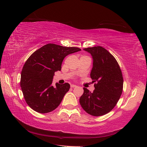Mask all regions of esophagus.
<instances>
[{
	"label": "esophagus",
	"mask_w": 147,
	"mask_h": 147,
	"mask_svg": "<svg viewBox=\"0 0 147 147\" xmlns=\"http://www.w3.org/2000/svg\"><path fill=\"white\" fill-rule=\"evenodd\" d=\"M77 86L75 85H71V88H75V87H76Z\"/></svg>",
	"instance_id": "34e87169"
}]
</instances>
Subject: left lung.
I'll use <instances>...</instances> for the list:
<instances>
[{"instance_id": "1", "label": "left lung", "mask_w": 147, "mask_h": 147, "mask_svg": "<svg viewBox=\"0 0 147 147\" xmlns=\"http://www.w3.org/2000/svg\"><path fill=\"white\" fill-rule=\"evenodd\" d=\"M91 54L93 67L90 77L95 84L93 92L83 88L80 105L87 113L100 116L112 111L122 94L123 78L117 61L100 46L83 49Z\"/></svg>"}]
</instances>
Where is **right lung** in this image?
<instances>
[{
    "instance_id": "right-lung-1",
    "label": "right lung",
    "mask_w": 147,
    "mask_h": 147,
    "mask_svg": "<svg viewBox=\"0 0 147 147\" xmlns=\"http://www.w3.org/2000/svg\"><path fill=\"white\" fill-rule=\"evenodd\" d=\"M82 51L49 43L36 51L26 61L21 74L20 85L24 98L33 110L45 114L55 110L70 88L65 83L52 85L55 72L61 70L65 56Z\"/></svg>"
}]
</instances>
